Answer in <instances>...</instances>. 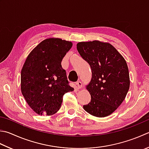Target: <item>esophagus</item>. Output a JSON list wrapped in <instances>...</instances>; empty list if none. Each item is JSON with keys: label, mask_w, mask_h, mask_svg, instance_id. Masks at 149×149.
Listing matches in <instances>:
<instances>
[{"label": "esophagus", "mask_w": 149, "mask_h": 149, "mask_svg": "<svg viewBox=\"0 0 149 149\" xmlns=\"http://www.w3.org/2000/svg\"><path fill=\"white\" fill-rule=\"evenodd\" d=\"M75 84H76L78 89H81L83 87V84L81 82V81H77V82L75 83Z\"/></svg>", "instance_id": "esophagus-1"}]
</instances>
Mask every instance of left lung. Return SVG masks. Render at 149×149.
<instances>
[{
	"instance_id": "obj_1",
	"label": "left lung",
	"mask_w": 149,
	"mask_h": 149,
	"mask_svg": "<svg viewBox=\"0 0 149 149\" xmlns=\"http://www.w3.org/2000/svg\"><path fill=\"white\" fill-rule=\"evenodd\" d=\"M77 49L92 70L91 81L86 86L91 101L83 109L95 117H107L121 105L129 91L126 61L109 42H81L77 44Z\"/></svg>"
}]
</instances>
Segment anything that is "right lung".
I'll return each mask as SVG.
<instances>
[{
  "mask_svg": "<svg viewBox=\"0 0 149 149\" xmlns=\"http://www.w3.org/2000/svg\"><path fill=\"white\" fill-rule=\"evenodd\" d=\"M72 45L59 38H48L26 58L21 70L20 89L26 103L38 115L54 114L61 108L65 94L74 91L61 66Z\"/></svg>",
  "mask_w": 149,
  "mask_h": 149,
  "instance_id": "obj_1",
  "label": "right lung"
}]
</instances>
